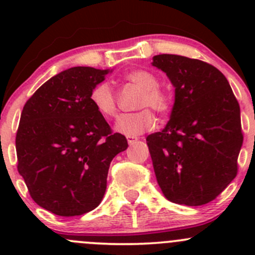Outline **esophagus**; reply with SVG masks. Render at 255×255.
<instances>
[{"instance_id":"esophagus-1","label":"esophagus","mask_w":255,"mask_h":255,"mask_svg":"<svg viewBox=\"0 0 255 255\" xmlns=\"http://www.w3.org/2000/svg\"><path fill=\"white\" fill-rule=\"evenodd\" d=\"M137 140H138L137 137H132V135H128V137H127V142H128V144H129V145L134 144L135 142H137Z\"/></svg>"}]
</instances>
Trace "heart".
Instances as JSON below:
<instances>
[{
  "mask_svg": "<svg viewBox=\"0 0 255 255\" xmlns=\"http://www.w3.org/2000/svg\"><path fill=\"white\" fill-rule=\"evenodd\" d=\"M126 80L142 89V94L137 101V109L142 110L121 116L116 122L115 129L121 134L135 137L151 129L155 125L153 113L144 107H149L159 115H166L170 110L171 101L170 96L158 86L159 80L150 71H129L126 74ZM90 97L95 109L104 117L111 118L117 115V97L110 84L101 82L96 85Z\"/></svg>",
  "mask_w": 255,
  "mask_h": 255,
  "instance_id": "1",
  "label": "heart"
}]
</instances>
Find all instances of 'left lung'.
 <instances>
[{
    "instance_id": "left-lung-1",
    "label": "left lung",
    "mask_w": 255,
    "mask_h": 255,
    "mask_svg": "<svg viewBox=\"0 0 255 255\" xmlns=\"http://www.w3.org/2000/svg\"><path fill=\"white\" fill-rule=\"evenodd\" d=\"M151 65L175 87L170 120L146 137L156 181L169 201L208 204L237 175L243 144L237 99L226 76L205 61L160 54Z\"/></svg>"
}]
</instances>
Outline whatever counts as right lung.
<instances>
[{"label": "right lung", "mask_w": 255, "mask_h": 255, "mask_svg": "<svg viewBox=\"0 0 255 255\" xmlns=\"http://www.w3.org/2000/svg\"><path fill=\"white\" fill-rule=\"evenodd\" d=\"M112 70L75 66L43 84L25 102L16 135L18 173L40 207L63 217L96 208L112 159L128 146L91 102Z\"/></svg>", "instance_id": "obj_1"}]
</instances>
